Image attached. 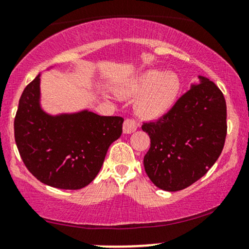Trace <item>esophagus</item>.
I'll list each match as a JSON object with an SVG mask.
<instances>
[{"label": "esophagus", "mask_w": 249, "mask_h": 249, "mask_svg": "<svg viewBox=\"0 0 249 249\" xmlns=\"http://www.w3.org/2000/svg\"><path fill=\"white\" fill-rule=\"evenodd\" d=\"M138 122L136 119H132V118H127L124 121V124H123V131H124V133H132L134 131L137 130L138 127Z\"/></svg>", "instance_id": "esophagus-1"}]
</instances>
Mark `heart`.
<instances>
[{
  "instance_id": "b5f03b06",
  "label": "heart",
  "mask_w": 249,
  "mask_h": 249,
  "mask_svg": "<svg viewBox=\"0 0 249 249\" xmlns=\"http://www.w3.org/2000/svg\"><path fill=\"white\" fill-rule=\"evenodd\" d=\"M182 82L178 74L162 70H149L130 82L121 92L136 98V111L143 119H158L166 115L178 102Z\"/></svg>"
}]
</instances>
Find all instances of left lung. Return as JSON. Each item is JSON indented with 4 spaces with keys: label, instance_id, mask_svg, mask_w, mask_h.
I'll return each mask as SVG.
<instances>
[{
    "label": "left lung",
    "instance_id": "1",
    "mask_svg": "<svg viewBox=\"0 0 249 249\" xmlns=\"http://www.w3.org/2000/svg\"><path fill=\"white\" fill-rule=\"evenodd\" d=\"M202 82L178 98L166 115L143 122L151 147L143 158L145 172L158 188L178 191L204 176L225 145L226 102L213 82Z\"/></svg>",
    "mask_w": 249,
    "mask_h": 249
}]
</instances>
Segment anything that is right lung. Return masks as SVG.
<instances>
[{"label":"right lung","mask_w":249,"mask_h":249,"mask_svg":"<svg viewBox=\"0 0 249 249\" xmlns=\"http://www.w3.org/2000/svg\"><path fill=\"white\" fill-rule=\"evenodd\" d=\"M39 75L25 87L15 116V142L28 170L44 184L77 190L100 172L124 118L90 111L52 117L40 109Z\"/></svg>","instance_id":"obj_1"}]
</instances>
